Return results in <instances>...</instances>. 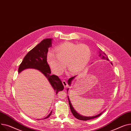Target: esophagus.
<instances>
[{
  "instance_id": "esophagus-1",
  "label": "esophagus",
  "mask_w": 131,
  "mask_h": 131,
  "mask_svg": "<svg viewBox=\"0 0 131 131\" xmlns=\"http://www.w3.org/2000/svg\"><path fill=\"white\" fill-rule=\"evenodd\" d=\"M62 83H63V84L64 85V87L65 88H67V87L68 86L67 82L66 80H63V81H62Z\"/></svg>"
}]
</instances>
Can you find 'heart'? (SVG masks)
Segmentation results:
<instances>
[{
  "label": "heart",
  "mask_w": 131,
  "mask_h": 131,
  "mask_svg": "<svg viewBox=\"0 0 131 131\" xmlns=\"http://www.w3.org/2000/svg\"><path fill=\"white\" fill-rule=\"evenodd\" d=\"M56 54L49 52L48 62L56 74L60 75L63 72L66 64L69 73H77L86 67L91 57V51L88 45L64 42L54 49Z\"/></svg>",
  "instance_id": "heart-1"
}]
</instances>
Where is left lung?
Returning <instances> with one entry per match:
<instances>
[{
    "instance_id": "1",
    "label": "left lung",
    "mask_w": 131,
    "mask_h": 131,
    "mask_svg": "<svg viewBox=\"0 0 131 131\" xmlns=\"http://www.w3.org/2000/svg\"><path fill=\"white\" fill-rule=\"evenodd\" d=\"M103 58H104V59H105V56H103ZM107 60H108V59H107ZM74 77H75V76L72 77H71V78H69V79L68 82V83H69V85H70V84H71V82L72 80L74 78ZM68 99H69V105H70V110H71V112H72V114L73 115V116H74L76 118H77V119H78L82 120V121H87V120H89V119H94V118H96V117H99V116H101V115L102 114V113H101V114H98V115H96V116H93V117H86V116H81V115H79V114H78L77 113V112H76V111H75V110H74V108H73L72 106L71 105V104L70 103V100H69V98H68Z\"/></svg>"
}]
</instances>
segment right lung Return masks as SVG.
I'll return each mask as SVG.
<instances>
[{
    "mask_svg": "<svg viewBox=\"0 0 131 131\" xmlns=\"http://www.w3.org/2000/svg\"><path fill=\"white\" fill-rule=\"evenodd\" d=\"M52 45V39L43 40L33 49L29 51L23 59L18 68V73L28 68H33L41 71L48 78L50 83L58 94L59 91L63 90L64 86L57 75H50L51 70L47 62V56L49 48ZM52 111L49 114L47 118L50 116ZM44 118V119H45Z\"/></svg>",
    "mask_w": 131,
    "mask_h": 131,
    "instance_id": "1",
    "label": "right lung"
}]
</instances>
